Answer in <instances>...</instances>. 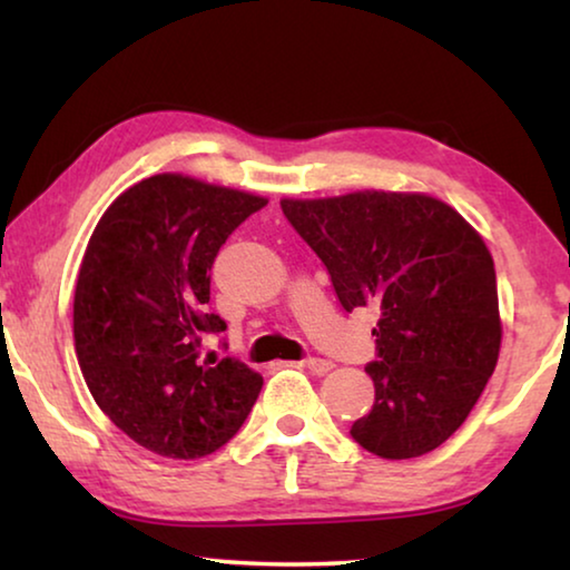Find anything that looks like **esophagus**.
<instances>
[{
  "label": "esophagus",
  "instance_id": "1",
  "mask_svg": "<svg viewBox=\"0 0 570 570\" xmlns=\"http://www.w3.org/2000/svg\"><path fill=\"white\" fill-rule=\"evenodd\" d=\"M304 366H306L308 372H314V374H326L334 364L330 360H322V356H306Z\"/></svg>",
  "mask_w": 570,
  "mask_h": 570
}]
</instances>
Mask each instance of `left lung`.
<instances>
[{"instance_id":"obj_1","label":"left lung","mask_w":570,"mask_h":570,"mask_svg":"<svg viewBox=\"0 0 570 570\" xmlns=\"http://www.w3.org/2000/svg\"><path fill=\"white\" fill-rule=\"evenodd\" d=\"M340 304L377 306L374 404L352 424L364 450L407 460L440 448L475 407L500 352L495 266L458 210L420 193L282 200Z\"/></svg>"}]
</instances>
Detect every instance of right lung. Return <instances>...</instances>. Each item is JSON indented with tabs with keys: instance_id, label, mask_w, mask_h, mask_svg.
Segmentation results:
<instances>
[{
	"instance_id": "right-lung-1",
	"label": "right lung",
	"mask_w": 570,
	"mask_h": 570,
	"mask_svg": "<svg viewBox=\"0 0 570 570\" xmlns=\"http://www.w3.org/2000/svg\"><path fill=\"white\" fill-rule=\"evenodd\" d=\"M266 206L250 193L173 176L135 183L95 226L75 286V352L95 402L125 435L173 460L206 458L236 435L264 377L234 356H200L210 266Z\"/></svg>"
}]
</instances>
